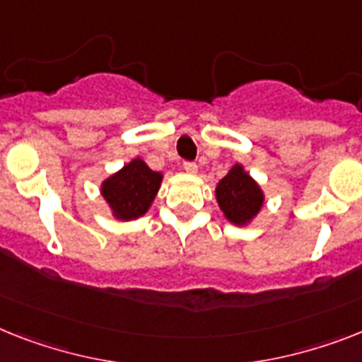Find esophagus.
Listing matches in <instances>:
<instances>
[{"label":"esophagus","mask_w":362,"mask_h":362,"mask_svg":"<svg viewBox=\"0 0 362 362\" xmlns=\"http://www.w3.org/2000/svg\"><path fill=\"white\" fill-rule=\"evenodd\" d=\"M183 168L185 172H188V174H196V172H198V164L192 163V160H185Z\"/></svg>","instance_id":"1"}]
</instances>
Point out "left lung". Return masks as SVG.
I'll use <instances>...</instances> for the list:
<instances>
[{
  "instance_id": "left-lung-1",
  "label": "left lung",
  "mask_w": 362,
  "mask_h": 362,
  "mask_svg": "<svg viewBox=\"0 0 362 362\" xmlns=\"http://www.w3.org/2000/svg\"><path fill=\"white\" fill-rule=\"evenodd\" d=\"M216 202L223 216L235 226H246L259 214L264 194L242 164H235L216 185Z\"/></svg>"
}]
</instances>
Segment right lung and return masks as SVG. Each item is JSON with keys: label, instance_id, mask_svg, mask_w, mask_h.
<instances>
[{"label": "right lung", "instance_id": "add662e5", "mask_svg": "<svg viewBox=\"0 0 362 362\" xmlns=\"http://www.w3.org/2000/svg\"><path fill=\"white\" fill-rule=\"evenodd\" d=\"M163 174L142 159H133L101 183V196L118 220H136L148 213L159 192Z\"/></svg>", "mask_w": 362, "mask_h": 362}]
</instances>
